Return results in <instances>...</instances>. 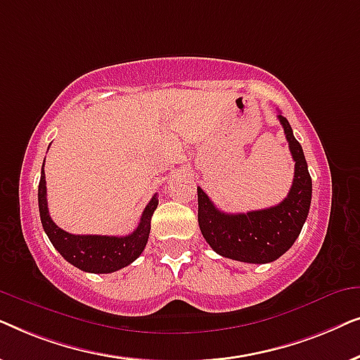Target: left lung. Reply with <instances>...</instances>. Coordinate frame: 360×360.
<instances>
[{
  "mask_svg": "<svg viewBox=\"0 0 360 360\" xmlns=\"http://www.w3.org/2000/svg\"><path fill=\"white\" fill-rule=\"evenodd\" d=\"M295 160L293 184L282 203L248 213H224L198 186V224L216 254L248 264H269L292 248L311 205V176L287 117L278 115Z\"/></svg>",
  "mask_w": 360,
  "mask_h": 360,
  "instance_id": "1",
  "label": "left lung"
}]
</instances>
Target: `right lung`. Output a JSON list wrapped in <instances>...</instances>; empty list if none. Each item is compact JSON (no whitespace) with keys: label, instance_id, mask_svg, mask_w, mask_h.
Here are the masks:
<instances>
[{"label":"right lung","instance_id":"obj_1","mask_svg":"<svg viewBox=\"0 0 360 360\" xmlns=\"http://www.w3.org/2000/svg\"><path fill=\"white\" fill-rule=\"evenodd\" d=\"M46 162V159H44ZM39 213H41L42 228L63 259L83 272L111 274L134 262L144 250L150 233L152 214L159 205L154 195L142 211L139 226L134 233L127 236H93V234H70L53 223L47 208V190L44 165L39 181Z\"/></svg>","mask_w":360,"mask_h":360}]
</instances>
